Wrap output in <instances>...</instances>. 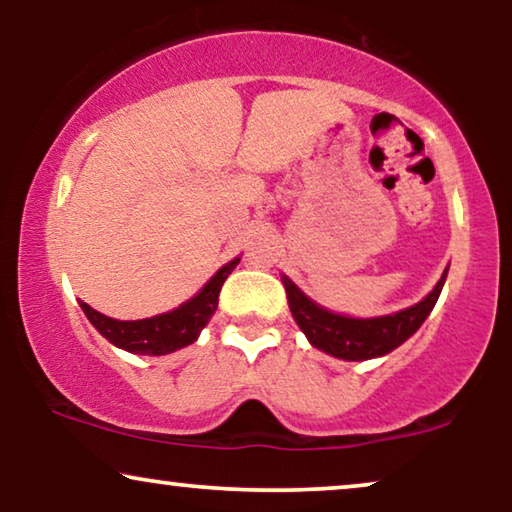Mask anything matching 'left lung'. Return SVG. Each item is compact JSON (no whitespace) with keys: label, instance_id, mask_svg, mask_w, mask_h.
Wrapping results in <instances>:
<instances>
[{"label":"left lung","instance_id":"8db88e82","mask_svg":"<svg viewBox=\"0 0 512 512\" xmlns=\"http://www.w3.org/2000/svg\"><path fill=\"white\" fill-rule=\"evenodd\" d=\"M447 270L440 277L429 296L422 303L408 307L396 314H387V317L375 319H352L342 317V314H333L312 303L303 291L298 289L291 279L284 277L286 298H289V307L293 319L298 321L300 331L307 335V340L321 352L338 356L345 361H366L375 359V356L389 354L391 349L403 345L436 305V300L443 291Z\"/></svg>","mask_w":512,"mask_h":512}]
</instances>
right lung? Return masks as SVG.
Segmentation results:
<instances>
[{
  "instance_id": "right-lung-1",
  "label": "right lung",
  "mask_w": 512,
  "mask_h": 512,
  "mask_svg": "<svg viewBox=\"0 0 512 512\" xmlns=\"http://www.w3.org/2000/svg\"><path fill=\"white\" fill-rule=\"evenodd\" d=\"M237 263H240V258L223 265V268L209 279L205 289H202L198 296L191 298L184 305H179L177 310L158 314V317L139 321H118L104 317V314L93 310V307L83 303V300L81 310L86 312L90 324H93L111 345L121 347L125 352L149 356L177 352V349L195 342L202 328L207 326V321L212 319L216 305H219L221 286Z\"/></svg>"
}]
</instances>
